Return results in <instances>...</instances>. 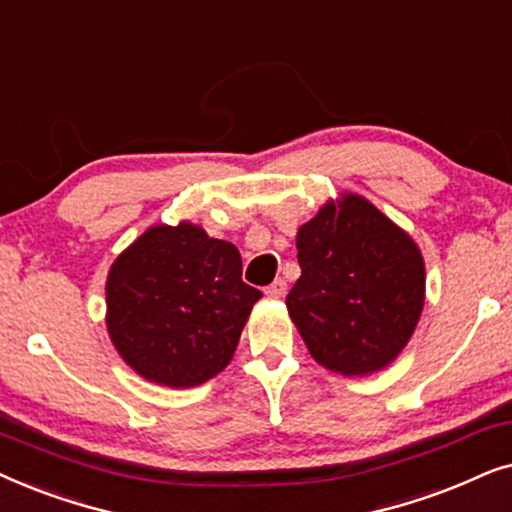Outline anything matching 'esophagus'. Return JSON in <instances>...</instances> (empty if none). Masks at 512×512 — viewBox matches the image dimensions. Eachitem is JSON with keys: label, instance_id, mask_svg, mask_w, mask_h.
<instances>
[{"label": "esophagus", "instance_id": "34e87169", "mask_svg": "<svg viewBox=\"0 0 512 512\" xmlns=\"http://www.w3.org/2000/svg\"><path fill=\"white\" fill-rule=\"evenodd\" d=\"M285 290H288V283H285L283 278H276L274 283L264 288V292H267V297H271V299H281L285 295Z\"/></svg>", "mask_w": 512, "mask_h": 512}]
</instances>
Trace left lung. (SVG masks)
<instances>
[{
    "mask_svg": "<svg viewBox=\"0 0 512 512\" xmlns=\"http://www.w3.org/2000/svg\"><path fill=\"white\" fill-rule=\"evenodd\" d=\"M302 276L288 311L306 349L342 374L381 370L403 351L424 309V260L370 201L346 194L297 234Z\"/></svg>",
    "mask_w": 512,
    "mask_h": 512,
    "instance_id": "obj_1",
    "label": "left lung"
}]
</instances>
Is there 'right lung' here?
Instances as JSON below:
<instances>
[{"instance_id": "right-lung-1", "label": "right lung", "mask_w": 512, "mask_h": 512, "mask_svg": "<svg viewBox=\"0 0 512 512\" xmlns=\"http://www.w3.org/2000/svg\"><path fill=\"white\" fill-rule=\"evenodd\" d=\"M241 271L234 245L194 224L145 231L107 276V330L121 358L163 386L215 377L262 297Z\"/></svg>"}]
</instances>
